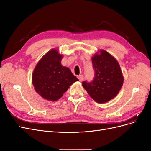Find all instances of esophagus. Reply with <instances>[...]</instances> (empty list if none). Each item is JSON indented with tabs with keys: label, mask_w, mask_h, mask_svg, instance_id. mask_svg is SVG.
<instances>
[{
	"label": "esophagus",
	"mask_w": 151,
	"mask_h": 151,
	"mask_svg": "<svg viewBox=\"0 0 151 151\" xmlns=\"http://www.w3.org/2000/svg\"><path fill=\"white\" fill-rule=\"evenodd\" d=\"M77 78L79 79V80L81 82L83 81V80L84 79V76H83V75H79V76H77Z\"/></svg>",
	"instance_id": "obj_1"
}]
</instances>
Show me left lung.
I'll use <instances>...</instances> for the list:
<instances>
[{"label": "left lung", "instance_id": "left-lung-1", "mask_svg": "<svg viewBox=\"0 0 151 151\" xmlns=\"http://www.w3.org/2000/svg\"><path fill=\"white\" fill-rule=\"evenodd\" d=\"M92 57L94 69V79L83 81V88L95 101L104 103L115 98L122 88L123 76L119 63L104 50Z\"/></svg>", "mask_w": 151, "mask_h": 151}]
</instances>
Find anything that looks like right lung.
<instances>
[{"instance_id":"add662e5","label":"right lung","mask_w":151,"mask_h":151,"mask_svg":"<svg viewBox=\"0 0 151 151\" xmlns=\"http://www.w3.org/2000/svg\"><path fill=\"white\" fill-rule=\"evenodd\" d=\"M62 58L57 50H50L40 59L32 75L36 92L48 101L60 99L70 86L79 81L69 68L62 65Z\"/></svg>"}]
</instances>
